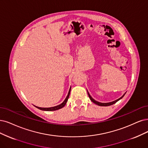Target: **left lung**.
I'll use <instances>...</instances> for the list:
<instances>
[{
  "mask_svg": "<svg viewBox=\"0 0 148 148\" xmlns=\"http://www.w3.org/2000/svg\"><path fill=\"white\" fill-rule=\"evenodd\" d=\"M87 92H88V96H89V97H90V100L93 102V103H96V105H97V106H111V105H113V104H114V103H115L116 102H118L119 100H120V99H121L122 98L124 97V96L125 95V94L126 93V92H125V93L121 97H119V99H116V100H115V101H112V102H107V103H102V102H98V101H96V100H95L93 98H92L91 96H90V93L88 92V91H87Z\"/></svg>",
  "mask_w": 148,
  "mask_h": 148,
  "instance_id": "1",
  "label": "left lung"
}]
</instances>
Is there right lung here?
Returning <instances> with one entry per match:
<instances>
[{
  "label": "right lung",
  "instance_id": "1",
  "mask_svg": "<svg viewBox=\"0 0 148 148\" xmlns=\"http://www.w3.org/2000/svg\"><path fill=\"white\" fill-rule=\"evenodd\" d=\"M71 88V87H70L69 90V92H68V95H67L66 97V99H64V101L62 103H60V105H58V106H55V107H49V108L39 107L35 106H35V107H36V108H38V109H40V110H44V111H54V110H58V109L62 108H63V107L66 105V102H67V101H68V99L69 96V95H70Z\"/></svg>",
  "mask_w": 148,
  "mask_h": 148
}]
</instances>
